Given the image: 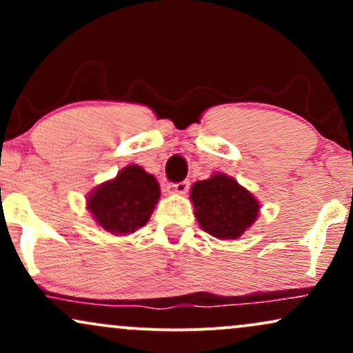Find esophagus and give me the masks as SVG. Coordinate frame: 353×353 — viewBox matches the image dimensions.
<instances>
[{"mask_svg":"<svg viewBox=\"0 0 353 353\" xmlns=\"http://www.w3.org/2000/svg\"><path fill=\"white\" fill-rule=\"evenodd\" d=\"M169 189L172 190L174 194H185L189 190V181H182V182H177V184H172L169 185Z\"/></svg>","mask_w":353,"mask_h":353,"instance_id":"esophagus-1","label":"esophagus"}]
</instances>
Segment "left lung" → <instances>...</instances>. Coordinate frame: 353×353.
<instances>
[{"label": "left lung", "mask_w": 353, "mask_h": 353, "mask_svg": "<svg viewBox=\"0 0 353 353\" xmlns=\"http://www.w3.org/2000/svg\"><path fill=\"white\" fill-rule=\"evenodd\" d=\"M194 214L205 232L217 239H239L259 216V202L236 179L214 174L190 189Z\"/></svg>", "instance_id": "1"}]
</instances>
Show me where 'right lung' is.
<instances>
[{
  "instance_id": "obj_1",
  "label": "right lung",
  "mask_w": 353,
  "mask_h": 353,
  "mask_svg": "<svg viewBox=\"0 0 353 353\" xmlns=\"http://www.w3.org/2000/svg\"><path fill=\"white\" fill-rule=\"evenodd\" d=\"M159 197L156 177L132 164L92 190L88 196V209L104 230L128 236L145 225Z\"/></svg>"
}]
</instances>
